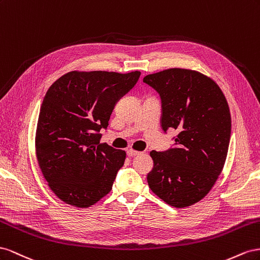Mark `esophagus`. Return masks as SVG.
<instances>
[{"label": "esophagus", "instance_id": "1", "mask_svg": "<svg viewBox=\"0 0 260 260\" xmlns=\"http://www.w3.org/2000/svg\"><path fill=\"white\" fill-rule=\"evenodd\" d=\"M126 153H127L128 157H135V155L139 154L140 152H139V151H136V150H133V149H127V151H126Z\"/></svg>", "mask_w": 260, "mask_h": 260}]
</instances>
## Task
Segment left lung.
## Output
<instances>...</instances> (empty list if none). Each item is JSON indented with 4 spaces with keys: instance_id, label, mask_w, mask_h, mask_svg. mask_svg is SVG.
Returning <instances> with one entry per match:
<instances>
[{
    "instance_id": "1",
    "label": "left lung",
    "mask_w": 260,
    "mask_h": 260,
    "mask_svg": "<svg viewBox=\"0 0 260 260\" xmlns=\"http://www.w3.org/2000/svg\"><path fill=\"white\" fill-rule=\"evenodd\" d=\"M144 83L161 99V127L175 129L173 147L150 152L148 185L163 202L184 208L203 199L218 180L231 137L229 105L214 81L196 71L169 69Z\"/></svg>"
}]
</instances>
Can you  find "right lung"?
Returning a JSON list of instances; mask_svg holds the SVG:
<instances>
[{"label":"right lung","mask_w":260,"mask_h":260,"mask_svg":"<svg viewBox=\"0 0 260 260\" xmlns=\"http://www.w3.org/2000/svg\"><path fill=\"white\" fill-rule=\"evenodd\" d=\"M140 72H70L44 95L36 153L50 188L64 203L86 208L112 188L124 150L100 144L117 101L136 85Z\"/></svg>","instance_id":"1"}]
</instances>
